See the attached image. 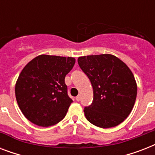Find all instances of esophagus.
Returning <instances> with one entry per match:
<instances>
[{
  "label": "esophagus",
  "mask_w": 155,
  "mask_h": 155,
  "mask_svg": "<svg viewBox=\"0 0 155 155\" xmlns=\"http://www.w3.org/2000/svg\"><path fill=\"white\" fill-rule=\"evenodd\" d=\"M75 100H76L77 101H80V95H78L77 97H75Z\"/></svg>",
  "instance_id": "obj_1"
}]
</instances>
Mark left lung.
Segmentation results:
<instances>
[{
    "label": "left lung",
    "mask_w": 155,
    "mask_h": 155,
    "mask_svg": "<svg viewBox=\"0 0 155 155\" xmlns=\"http://www.w3.org/2000/svg\"><path fill=\"white\" fill-rule=\"evenodd\" d=\"M78 63L93 88L92 103L84 109L87 120L104 129L120 124L131 113L137 97L132 71L108 54L79 57Z\"/></svg>",
    "instance_id": "1"
}]
</instances>
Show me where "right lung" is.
<instances>
[{
	"label": "right lung",
	"mask_w": 155,
	"mask_h": 155,
	"mask_svg": "<svg viewBox=\"0 0 155 155\" xmlns=\"http://www.w3.org/2000/svg\"><path fill=\"white\" fill-rule=\"evenodd\" d=\"M72 57L41 54L23 68L15 86L17 102L25 117L48 127L62 120L72 102L65 76L75 65Z\"/></svg>",
	"instance_id": "right-lung-1"
}]
</instances>
